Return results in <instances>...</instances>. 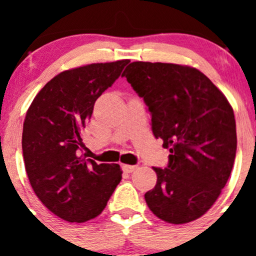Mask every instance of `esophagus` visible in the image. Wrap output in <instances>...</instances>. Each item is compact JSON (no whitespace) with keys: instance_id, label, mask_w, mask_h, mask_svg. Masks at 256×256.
<instances>
[{"instance_id":"1","label":"esophagus","mask_w":256,"mask_h":256,"mask_svg":"<svg viewBox=\"0 0 256 256\" xmlns=\"http://www.w3.org/2000/svg\"><path fill=\"white\" fill-rule=\"evenodd\" d=\"M135 170H138V166H132V164H122V171L126 174H131Z\"/></svg>"}]
</instances>
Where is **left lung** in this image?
<instances>
[{
    "instance_id": "left-lung-1",
    "label": "left lung",
    "mask_w": 256,
    "mask_h": 256,
    "mask_svg": "<svg viewBox=\"0 0 256 256\" xmlns=\"http://www.w3.org/2000/svg\"><path fill=\"white\" fill-rule=\"evenodd\" d=\"M122 76L151 114L154 138L170 150L168 164L154 167L157 183L144 194L152 213L172 224L196 220L220 194L236 152L234 112L198 69L134 62Z\"/></svg>"
}]
</instances>
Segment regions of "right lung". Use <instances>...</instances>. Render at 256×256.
Returning a JSON list of instances; mask_svg holds the SVG:
<instances>
[{"mask_svg": "<svg viewBox=\"0 0 256 256\" xmlns=\"http://www.w3.org/2000/svg\"><path fill=\"white\" fill-rule=\"evenodd\" d=\"M128 62L62 72L43 86L26 114L22 151L28 180L40 202L70 223L99 216L121 180L118 164H98L82 156L80 132L98 98Z\"/></svg>", "mask_w": 256, "mask_h": 256, "instance_id": "1", "label": "right lung"}]
</instances>
